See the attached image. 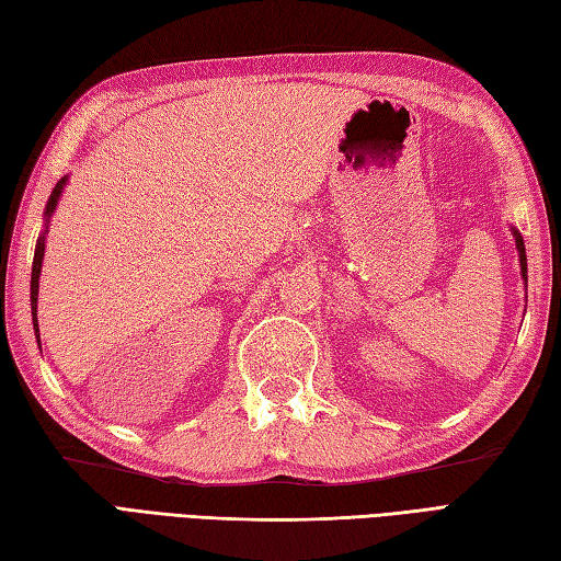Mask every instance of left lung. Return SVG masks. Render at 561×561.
Here are the masks:
<instances>
[{"mask_svg": "<svg viewBox=\"0 0 561 561\" xmlns=\"http://www.w3.org/2000/svg\"><path fill=\"white\" fill-rule=\"evenodd\" d=\"M516 236V248H518V257H520V272H523V279L528 282V260H526V245H523V236L514 229Z\"/></svg>", "mask_w": 561, "mask_h": 561, "instance_id": "obj_1", "label": "left lung"}]
</instances>
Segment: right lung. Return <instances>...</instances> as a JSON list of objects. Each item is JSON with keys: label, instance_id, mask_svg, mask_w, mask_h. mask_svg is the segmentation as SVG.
<instances>
[{"label": "right lung", "instance_id": "right-lung-1", "mask_svg": "<svg viewBox=\"0 0 561 561\" xmlns=\"http://www.w3.org/2000/svg\"><path fill=\"white\" fill-rule=\"evenodd\" d=\"M67 183V178H62L53 190L50 199H47V207H45V221H50L53 211L57 207V199L62 195V187ZM43 253H45V236L38 238V243H35V255H33V272H31V313H33V328H35V337H38L41 344V335H38V311H35V306H38V279H41V267H43Z\"/></svg>", "mask_w": 561, "mask_h": 561}]
</instances>
